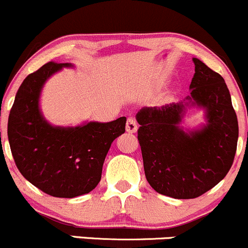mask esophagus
<instances>
[{"label":"esophagus","mask_w":248,"mask_h":248,"mask_svg":"<svg viewBox=\"0 0 248 248\" xmlns=\"http://www.w3.org/2000/svg\"><path fill=\"white\" fill-rule=\"evenodd\" d=\"M126 131L134 134L137 131V122L134 118H127L126 121Z\"/></svg>","instance_id":"34e87169"}]
</instances>
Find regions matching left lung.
<instances>
[{"label": "left lung", "instance_id": "1", "mask_svg": "<svg viewBox=\"0 0 248 248\" xmlns=\"http://www.w3.org/2000/svg\"><path fill=\"white\" fill-rule=\"evenodd\" d=\"M186 101L143 107L136 114L145 178L156 192L177 200L200 197L223 179L233 165L239 137L236 113L223 78L198 58ZM206 109L207 124L184 132L186 106Z\"/></svg>", "mask_w": 248, "mask_h": 248}]
</instances>
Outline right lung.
I'll return each instance as SVG.
<instances>
[{
	"instance_id": "right-lung-1",
	"label": "right lung",
	"mask_w": 248,
	"mask_h": 248,
	"mask_svg": "<svg viewBox=\"0 0 248 248\" xmlns=\"http://www.w3.org/2000/svg\"><path fill=\"white\" fill-rule=\"evenodd\" d=\"M69 63L48 62L19 87L8 119V140L15 165L31 184L60 198L91 192L101 179L112 142L125 132L126 118L75 127L52 126L43 117L39 96L52 74Z\"/></svg>"
}]
</instances>
